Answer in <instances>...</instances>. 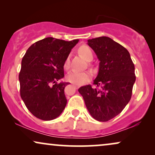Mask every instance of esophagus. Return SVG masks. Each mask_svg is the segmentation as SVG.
Returning <instances> with one entry per match:
<instances>
[{"instance_id": "1", "label": "esophagus", "mask_w": 155, "mask_h": 155, "mask_svg": "<svg viewBox=\"0 0 155 155\" xmlns=\"http://www.w3.org/2000/svg\"><path fill=\"white\" fill-rule=\"evenodd\" d=\"M73 87L74 88H75V89H76V90H77V89H78V88H79V87H78V85H75V84H73Z\"/></svg>"}]
</instances>
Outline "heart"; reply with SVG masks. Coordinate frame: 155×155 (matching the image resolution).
<instances>
[{
    "instance_id": "obj_1",
    "label": "heart",
    "mask_w": 155,
    "mask_h": 155,
    "mask_svg": "<svg viewBox=\"0 0 155 155\" xmlns=\"http://www.w3.org/2000/svg\"><path fill=\"white\" fill-rule=\"evenodd\" d=\"M78 52L82 55V57L87 61H91L93 58V53L91 48L87 45H82L78 48ZM71 63V56H68L64 62V68L68 69ZM91 75L88 72H80L78 71H73L68 74L66 79L71 83L76 85H80L89 81Z\"/></svg>"
}]
</instances>
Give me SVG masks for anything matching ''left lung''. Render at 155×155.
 Returning a JSON list of instances; mask_svg holds the SVG:
<instances>
[{
  "instance_id": "8db88e82",
  "label": "left lung",
  "mask_w": 155,
  "mask_h": 155,
  "mask_svg": "<svg viewBox=\"0 0 155 155\" xmlns=\"http://www.w3.org/2000/svg\"><path fill=\"white\" fill-rule=\"evenodd\" d=\"M87 44L99 60L94 84L78 90L90 115L98 121L112 119L121 112L132 96L135 82V66L128 50L111 38L88 39Z\"/></svg>"
}]
</instances>
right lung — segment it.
<instances>
[{"instance_id":"right-lung-1","label":"right lung","mask_w":155,"mask_h":155,"mask_svg":"<svg viewBox=\"0 0 155 155\" xmlns=\"http://www.w3.org/2000/svg\"><path fill=\"white\" fill-rule=\"evenodd\" d=\"M78 39L66 41L47 37L33 44L22 58L19 74L20 96L27 109L44 120L55 119L67 104L64 62Z\"/></svg>"}]
</instances>
